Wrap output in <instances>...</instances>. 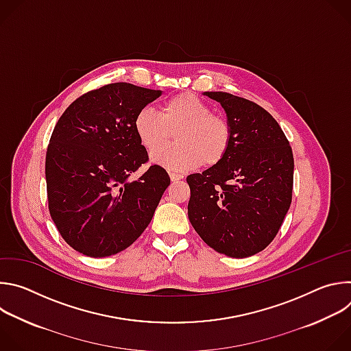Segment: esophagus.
I'll list each match as a JSON object with an SVG mask.
<instances>
[{
    "label": "esophagus",
    "instance_id": "esophagus-1",
    "mask_svg": "<svg viewBox=\"0 0 351 351\" xmlns=\"http://www.w3.org/2000/svg\"><path fill=\"white\" fill-rule=\"evenodd\" d=\"M169 178H171V180H172V182H178V180L183 179V175H180V173H175V172H169Z\"/></svg>",
    "mask_w": 351,
    "mask_h": 351
}]
</instances>
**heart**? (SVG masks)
I'll return each mask as SVG.
<instances>
[{
    "label": "heart",
    "instance_id": "1",
    "mask_svg": "<svg viewBox=\"0 0 351 351\" xmlns=\"http://www.w3.org/2000/svg\"><path fill=\"white\" fill-rule=\"evenodd\" d=\"M140 144L154 161L175 171L193 169L199 165L211 168L228 154L232 129L229 121L213 112L211 107L193 93H179L162 103L160 112L140 110L133 121ZM175 134L178 144L162 150ZM162 152H160L159 149Z\"/></svg>",
    "mask_w": 351,
    "mask_h": 351
}]
</instances>
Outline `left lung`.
<instances>
[{"mask_svg":"<svg viewBox=\"0 0 351 351\" xmlns=\"http://www.w3.org/2000/svg\"><path fill=\"white\" fill-rule=\"evenodd\" d=\"M221 103L232 129L226 157L187 176L189 219L215 252L244 258L271 244L289 211L293 152L279 123L258 104L223 91H206Z\"/></svg>","mask_w":351,"mask_h":351,"instance_id":"8db88e82","label":"left lung"}]
</instances>
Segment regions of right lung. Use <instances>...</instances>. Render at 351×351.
Here are the masks:
<instances>
[{
	"mask_svg": "<svg viewBox=\"0 0 351 351\" xmlns=\"http://www.w3.org/2000/svg\"><path fill=\"white\" fill-rule=\"evenodd\" d=\"M161 90L110 83L76 98L58 119L45 154L48 210L62 239L88 257L123 252L152 222L169 186L149 165L133 121Z\"/></svg>",
	"mask_w": 351,
	"mask_h": 351,
	"instance_id": "obj_1",
	"label": "right lung"
}]
</instances>
